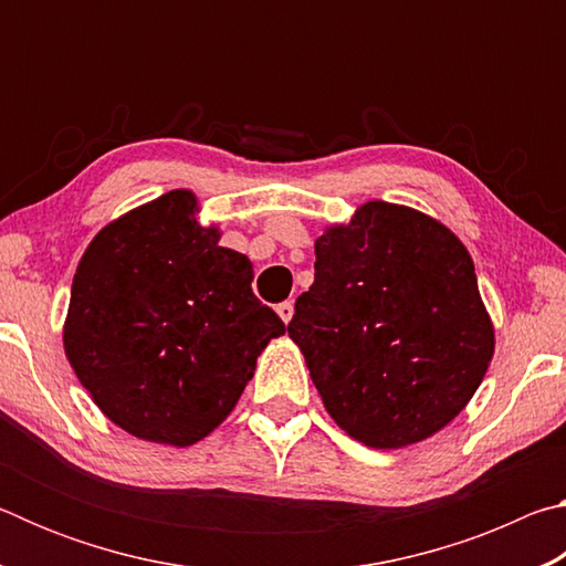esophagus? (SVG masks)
Returning a JSON list of instances; mask_svg holds the SVG:
<instances>
[{"label": "esophagus", "mask_w": 566, "mask_h": 566, "mask_svg": "<svg viewBox=\"0 0 566 566\" xmlns=\"http://www.w3.org/2000/svg\"><path fill=\"white\" fill-rule=\"evenodd\" d=\"M276 314H280L282 322H290V319H292V314H294V304H292V302H282V304H276Z\"/></svg>", "instance_id": "1"}]
</instances>
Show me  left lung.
<instances>
[{"instance_id": "obj_1", "label": "left lung", "mask_w": 566, "mask_h": 566, "mask_svg": "<svg viewBox=\"0 0 566 566\" xmlns=\"http://www.w3.org/2000/svg\"><path fill=\"white\" fill-rule=\"evenodd\" d=\"M314 252V284L286 332L332 419L375 449L447 427L494 354L464 244L417 209L369 202Z\"/></svg>"}]
</instances>
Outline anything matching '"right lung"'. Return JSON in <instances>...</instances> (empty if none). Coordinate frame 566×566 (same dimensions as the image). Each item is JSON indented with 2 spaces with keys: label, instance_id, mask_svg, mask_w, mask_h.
Returning a JSON list of instances; mask_svg holds the SVG:
<instances>
[{
  "label": "right lung",
  "instance_id": "obj_1",
  "mask_svg": "<svg viewBox=\"0 0 566 566\" xmlns=\"http://www.w3.org/2000/svg\"><path fill=\"white\" fill-rule=\"evenodd\" d=\"M175 189L104 227L76 266L64 352L114 424L187 447L237 405L284 322L252 292V262Z\"/></svg>",
  "mask_w": 566,
  "mask_h": 566
}]
</instances>
